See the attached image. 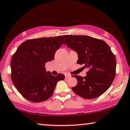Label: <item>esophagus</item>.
<instances>
[{"label": "esophagus", "instance_id": "obj_1", "mask_svg": "<svg viewBox=\"0 0 130 130\" xmlns=\"http://www.w3.org/2000/svg\"><path fill=\"white\" fill-rule=\"evenodd\" d=\"M71 77V76L69 74H65V78L66 79H68L69 78Z\"/></svg>", "mask_w": 130, "mask_h": 130}]
</instances>
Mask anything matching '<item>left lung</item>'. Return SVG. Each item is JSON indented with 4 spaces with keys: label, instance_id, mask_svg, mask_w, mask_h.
Returning <instances> with one entry per match:
<instances>
[{
    "label": "left lung",
    "instance_id": "8db88e82",
    "mask_svg": "<svg viewBox=\"0 0 130 130\" xmlns=\"http://www.w3.org/2000/svg\"><path fill=\"white\" fill-rule=\"evenodd\" d=\"M68 47L76 52L77 63L88 69L87 76H74L77 84L71 89L86 99L100 96L111 85L116 75V60L107 43L88 36L64 35Z\"/></svg>",
    "mask_w": 130,
    "mask_h": 130
}]
</instances>
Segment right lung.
I'll list each match as a JSON object with an SVG mask.
<instances>
[{
  "label": "right lung",
  "mask_w": 130,
  "mask_h": 130,
  "mask_svg": "<svg viewBox=\"0 0 130 130\" xmlns=\"http://www.w3.org/2000/svg\"><path fill=\"white\" fill-rule=\"evenodd\" d=\"M64 42L59 36L28 40L18 47L11 60V77L25 99L35 103L46 100L53 94L57 82L64 79V75L53 76L44 67L47 62L54 59Z\"/></svg>",
  "instance_id": "add662e5"
}]
</instances>
